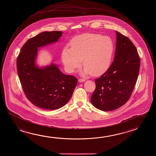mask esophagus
<instances>
[{
	"label": "esophagus",
	"instance_id": "esophagus-1",
	"mask_svg": "<svg viewBox=\"0 0 156 156\" xmlns=\"http://www.w3.org/2000/svg\"><path fill=\"white\" fill-rule=\"evenodd\" d=\"M85 81V80L84 79H78V82H79V83H82V82H84Z\"/></svg>",
	"mask_w": 156,
	"mask_h": 156
}]
</instances>
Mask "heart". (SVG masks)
<instances>
[{
	"instance_id": "heart-1",
	"label": "heart",
	"mask_w": 156,
	"mask_h": 156,
	"mask_svg": "<svg viewBox=\"0 0 156 156\" xmlns=\"http://www.w3.org/2000/svg\"><path fill=\"white\" fill-rule=\"evenodd\" d=\"M71 47L66 46L62 53V60L67 72L84 66L83 75L94 76L104 73L110 66L114 51V43L108 37L98 34L85 33L74 37Z\"/></svg>"
}]
</instances>
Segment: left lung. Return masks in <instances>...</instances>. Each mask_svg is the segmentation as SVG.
I'll return each mask as SVG.
<instances>
[{
    "label": "left lung",
    "instance_id": "obj_1",
    "mask_svg": "<svg viewBox=\"0 0 156 156\" xmlns=\"http://www.w3.org/2000/svg\"><path fill=\"white\" fill-rule=\"evenodd\" d=\"M116 43L114 61L107 71L95 79L96 89L91 97L94 107L112 111L129 100L138 79L140 60L129 38L116 31Z\"/></svg>",
    "mask_w": 156,
    "mask_h": 156
}]
</instances>
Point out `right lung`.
Returning <instances> with one entry per match:
<instances>
[{
	"instance_id": "obj_1",
	"label": "right lung",
	"mask_w": 156,
	"mask_h": 156,
	"mask_svg": "<svg viewBox=\"0 0 156 156\" xmlns=\"http://www.w3.org/2000/svg\"><path fill=\"white\" fill-rule=\"evenodd\" d=\"M61 31H44L29 39L17 60L18 77L26 97L36 107L58 109L66 105L77 85V79L64 74L58 65L51 63L39 67L36 64L38 48L56 43Z\"/></svg>"
}]
</instances>
